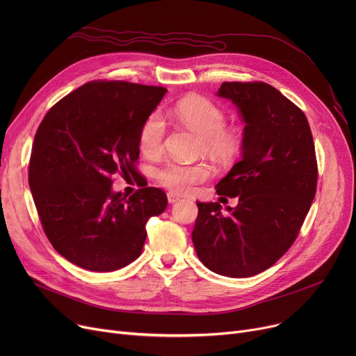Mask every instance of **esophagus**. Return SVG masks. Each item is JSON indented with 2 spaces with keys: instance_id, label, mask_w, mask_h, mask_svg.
<instances>
[{
  "instance_id": "obj_1",
  "label": "esophagus",
  "mask_w": 356,
  "mask_h": 356,
  "mask_svg": "<svg viewBox=\"0 0 356 356\" xmlns=\"http://www.w3.org/2000/svg\"><path fill=\"white\" fill-rule=\"evenodd\" d=\"M167 200H168V203H176V202L180 200V196H177V195L173 193V192H168V193H167Z\"/></svg>"
}]
</instances>
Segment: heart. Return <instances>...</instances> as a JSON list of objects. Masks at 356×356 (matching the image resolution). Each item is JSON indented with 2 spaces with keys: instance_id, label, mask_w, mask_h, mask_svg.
Here are the masks:
<instances>
[{
  "instance_id": "b5f03b06",
  "label": "heart",
  "mask_w": 356,
  "mask_h": 356,
  "mask_svg": "<svg viewBox=\"0 0 356 356\" xmlns=\"http://www.w3.org/2000/svg\"><path fill=\"white\" fill-rule=\"evenodd\" d=\"M176 118L189 127L203 140V149L218 160H229L238 149V137L223 127L227 118L223 111L204 98H184L175 108ZM165 127L159 114L149 115L140 131V148L147 156L157 154L164 140ZM209 177L204 164H186L168 161L157 172V179L164 188L176 193H191L195 186Z\"/></svg>"
}]
</instances>
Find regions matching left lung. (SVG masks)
I'll return each instance as SVG.
<instances>
[{
    "mask_svg": "<svg viewBox=\"0 0 356 356\" xmlns=\"http://www.w3.org/2000/svg\"><path fill=\"white\" fill-rule=\"evenodd\" d=\"M216 95L232 101L245 124L242 159L216 184L238 204L222 212L218 202H197L192 241L211 271L251 277L287 252L312 207L313 136L305 112L268 83L223 82Z\"/></svg>",
    "mask_w": 356,
    "mask_h": 356,
    "instance_id": "1",
    "label": "left lung"
}]
</instances>
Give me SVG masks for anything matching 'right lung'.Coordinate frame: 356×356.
<instances>
[{"mask_svg":"<svg viewBox=\"0 0 356 356\" xmlns=\"http://www.w3.org/2000/svg\"><path fill=\"white\" fill-rule=\"evenodd\" d=\"M167 89L93 81L53 105L37 128L29 184L46 236L72 264L115 271L143 251L152 216L167 196L141 188L127 197L112 177L140 176V131Z\"/></svg>","mask_w":356,"mask_h":356,"instance_id":"add662e5","label":"right lung"}]
</instances>
